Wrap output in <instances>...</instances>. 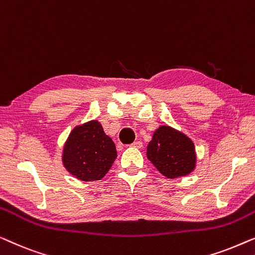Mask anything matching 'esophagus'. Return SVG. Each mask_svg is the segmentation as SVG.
<instances>
[{
	"instance_id": "1",
	"label": "esophagus",
	"mask_w": 255,
	"mask_h": 255,
	"mask_svg": "<svg viewBox=\"0 0 255 255\" xmlns=\"http://www.w3.org/2000/svg\"><path fill=\"white\" fill-rule=\"evenodd\" d=\"M142 142L141 141H136L134 143H131L130 146H132V148H136V149H141L142 148Z\"/></svg>"
}]
</instances>
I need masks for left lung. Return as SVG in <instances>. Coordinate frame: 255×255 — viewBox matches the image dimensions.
<instances>
[{
	"instance_id": "8db88e82",
	"label": "left lung",
	"mask_w": 255,
	"mask_h": 255,
	"mask_svg": "<svg viewBox=\"0 0 255 255\" xmlns=\"http://www.w3.org/2000/svg\"><path fill=\"white\" fill-rule=\"evenodd\" d=\"M146 157L167 179L186 177L196 167L194 142L167 125L153 131L146 148Z\"/></svg>"
}]
</instances>
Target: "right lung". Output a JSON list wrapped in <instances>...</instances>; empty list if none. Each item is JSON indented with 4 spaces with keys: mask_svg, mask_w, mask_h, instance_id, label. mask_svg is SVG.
<instances>
[{
    "mask_svg": "<svg viewBox=\"0 0 255 255\" xmlns=\"http://www.w3.org/2000/svg\"><path fill=\"white\" fill-rule=\"evenodd\" d=\"M116 144L98 120H90L70 131L62 150V164L82 181L100 180L117 158Z\"/></svg>",
    "mask_w": 255,
    "mask_h": 255,
    "instance_id": "right-lung-1",
    "label": "right lung"
}]
</instances>
